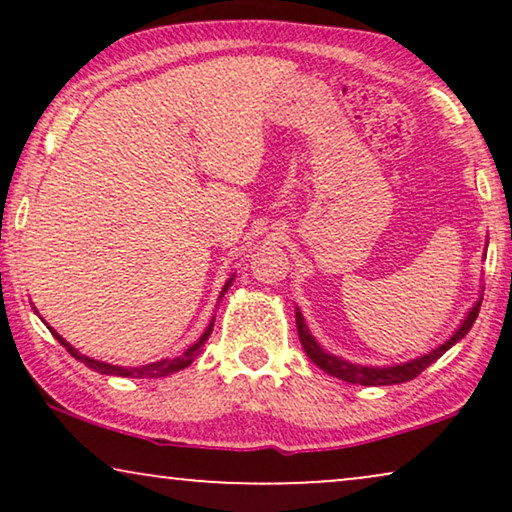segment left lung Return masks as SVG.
I'll return each mask as SVG.
<instances>
[{"mask_svg":"<svg viewBox=\"0 0 512 512\" xmlns=\"http://www.w3.org/2000/svg\"><path fill=\"white\" fill-rule=\"evenodd\" d=\"M480 305H482V298L473 305V310L468 312V317L464 319V324L459 326V331L454 333L452 338L445 342V345L436 347L429 354L419 356V359H415V361L401 363V366H391V368L356 366V363H347V361L338 359V356L324 352V349L317 345V340L312 338L310 331H307L303 314H300L298 310H296V326H298V338H300V342H303V349L307 352V356H310V359L317 363L321 370H326L328 375L340 377V380L352 382V384H363V387H387V384H401V382L415 380V377L422 373V370L429 368L433 361H438L440 356H443L447 349L454 345V342L461 340L468 331H471V326L475 324V319H478Z\"/></svg>","mask_w":512,"mask_h":512,"instance_id":"8db88e82","label":"left lung"}]
</instances>
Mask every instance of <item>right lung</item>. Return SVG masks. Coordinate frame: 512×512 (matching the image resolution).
Segmentation results:
<instances>
[{
    "label": "right lung",
    "mask_w": 512,
    "mask_h": 512,
    "mask_svg": "<svg viewBox=\"0 0 512 512\" xmlns=\"http://www.w3.org/2000/svg\"><path fill=\"white\" fill-rule=\"evenodd\" d=\"M233 279H235V275L228 279V282H226V286H223V291H221V293H226V291H228V286L233 284ZM212 326H214V324H209V326H207V331L202 333V338H200L198 342H195V345L188 347L184 354L177 356V359H163V361H158V363H149V366H142V368H121V366H111V363H102V361L88 359V356H83V354L76 352V349H74L72 345H69V342H67L65 338H60V335L55 333L51 326H48V328H51V333L55 335V340H58L62 347H67V352L72 354L74 359H79L81 363H86V366H90L93 370H97V373H102V375H118V377H165V375H170V373H177V370H181V368L191 366V361L195 359V356L200 354V347L205 345L207 338H209V333H212Z\"/></svg>",
    "instance_id": "add662e5"
}]
</instances>
